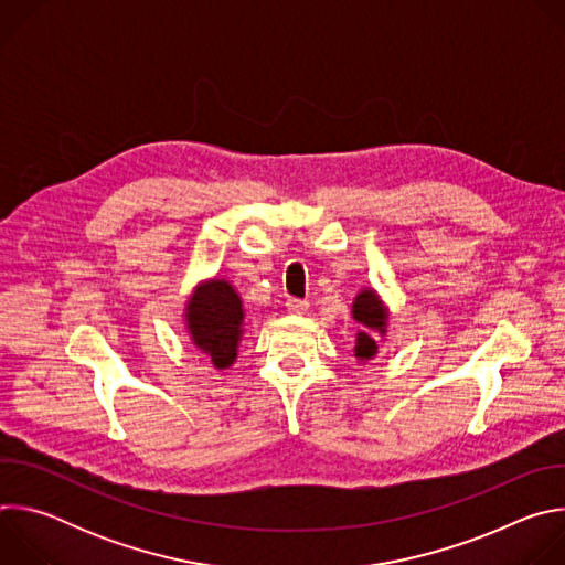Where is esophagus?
<instances>
[{
  "mask_svg": "<svg viewBox=\"0 0 565 565\" xmlns=\"http://www.w3.org/2000/svg\"><path fill=\"white\" fill-rule=\"evenodd\" d=\"M308 301L306 299H288L286 301V308H288V312H292V315H303L306 310H308Z\"/></svg>",
  "mask_w": 565,
  "mask_h": 565,
  "instance_id": "esophagus-1",
  "label": "esophagus"
}]
</instances>
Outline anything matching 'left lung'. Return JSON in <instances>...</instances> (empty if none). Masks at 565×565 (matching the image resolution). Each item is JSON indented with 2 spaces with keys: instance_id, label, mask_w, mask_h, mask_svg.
I'll list each match as a JSON object with an SVG mask.
<instances>
[{
  "instance_id": "1",
  "label": "left lung",
  "mask_w": 565,
  "mask_h": 565,
  "mask_svg": "<svg viewBox=\"0 0 565 565\" xmlns=\"http://www.w3.org/2000/svg\"><path fill=\"white\" fill-rule=\"evenodd\" d=\"M353 319L362 327L355 340V358L366 362L377 353V340L386 333L388 310L373 288L358 292L353 301Z\"/></svg>"
}]
</instances>
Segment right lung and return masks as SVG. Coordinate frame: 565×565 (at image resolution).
Listing matches in <instances>:
<instances>
[{
  "label": "right lung",
  "mask_w": 565,
  "mask_h": 565,
  "mask_svg": "<svg viewBox=\"0 0 565 565\" xmlns=\"http://www.w3.org/2000/svg\"><path fill=\"white\" fill-rule=\"evenodd\" d=\"M185 324L194 347L214 369L234 364L244 335V303L230 281L214 277L199 284L185 303Z\"/></svg>",
  "instance_id": "add662e5"
}]
</instances>
